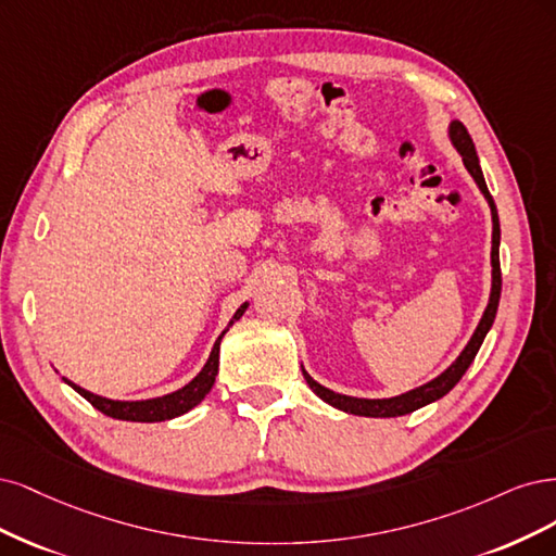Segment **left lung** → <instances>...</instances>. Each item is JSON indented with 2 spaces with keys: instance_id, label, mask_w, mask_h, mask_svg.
<instances>
[{
  "instance_id": "8db88e82",
  "label": "left lung",
  "mask_w": 556,
  "mask_h": 556,
  "mask_svg": "<svg viewBox=\"0 0 556 556\" xmlns=\"http://www.w3.org/2000/svg\"><path fill=\"white\" fill-rule=\"evenodd\" d=\"M451 140L453 146L457 148V152L462 154L464 166L471 173V177L476 180V185L480 187L482 195H485L490 210H492V293H490V302H488V309L482 314L480 324L471 337V342L467 344L459 353L457 361L447 367L441 376H437L434 381H429L416 390H408L400 397H390V400H361V397H349V395H339V392H332L328 388H324L320 383H316L312 376L302 369L304 374V381L309 383V388L316 392V395L328 402L330 406L339 408V410H346V414L353 416H367V418H397V416H406V414H414L416 408L425 406V404H432L437 400H441L443 395L451 392L457 381L464 376V371L469 369V365L473 363V357L482 344V339L490 332L492 324H494V316L498 309V298H501V265H498V238H501V228H498V214H496V205L494 199L490 195V189L485 185V177H482L480 164H478V154H476V146L473 140L464 127L462 122H453L451 124Z\"/></svg>"
}]
</instances>
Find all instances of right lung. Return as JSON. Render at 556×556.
<instances>
[{
	"instance_id": "add662e5",
	"label": "right lung",
	"mask_w": 556,
	"mask_h": 556,
	"mask_svg": "<svg viewBox=\"0 0 556 556\" xmlns=\"http://www.w3.org/2000/svg\"><path fill=\"white\" fill-rule=\"evenodd\" d=\"M247 309V302L242 307L232 316V320L228 326L236 324V320L244 314ZM226 334V330L219 334L217 342L212 346V353L207 357L205 367L201 369V374L195 376L193 381H189L185 388L170 392V395L164 397H154V400H142V402H117V400H105L94 395V392H87L85 388L76 386L66 381L71 388H74L78 395H83L89 404L94 408H99L103 416H111L117 420H131V422H161V420H170L187 414L195 404H201L203 397L210 392V388L214 386V379H217V371H219V344H222V337Z\"/></svg>"
}]
</instances>
